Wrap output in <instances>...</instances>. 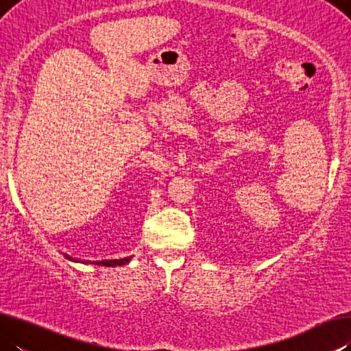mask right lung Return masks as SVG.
Returning a JSON list of instances; mask_svg holds the SVG:
<instances>
[{
  "label": "right lung",
  "mask_w": 351,
  "mask_h": 351,
  "mask_svg": "<svg viewBox=\"0 0 351 351\" xmlns=\"http://www.w3.org/2000/svg\"><path fill=\"white\" fill-rule=\"evenodd\" d=\"M130 260H132V257L119 258V260H100V261H94V265H100V266H122V265H127Z\"/></svg>",
  "instance_id": "1"
}]
</instances>
